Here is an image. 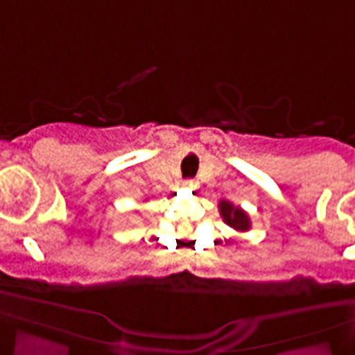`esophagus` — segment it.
Returning <instances> with one entry per match:
<instances>
[{"instance_id": "obj_1", "label": "esophagus", "mask_w": 355, "mask_h": 355, "mask_svg": "<svg viewBox=\"0 0 355 355\" xmlns=\"http://www.w3.org/2000/svg\"><path fill=\"white\" fill-rule=\"evenodd\" d=\"M183 184H184V189H189V190L199 189V181H196V180H187Z\"/></svg>"}]
</instances>
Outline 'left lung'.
Masks as SVG:
<instances>
[{
    "label": "left lung",
    "instance_id": "8db88e82",
    "mask_svg": "<svg viewBox=\"0 0 355 355\" xmlns=\"http://www.w3.org/2000/svg\"><path fill=\"white\" fill-rule=\"evenodd\" d=\"M219 211L224 223L232 226L233 230H237V232H248L250 230L251 223L246 211L241 210L239 207H233L230 201H220Z\"/></svg>",
    "mask_w": 355,
    "mask_h": 355
}]
</instances>
